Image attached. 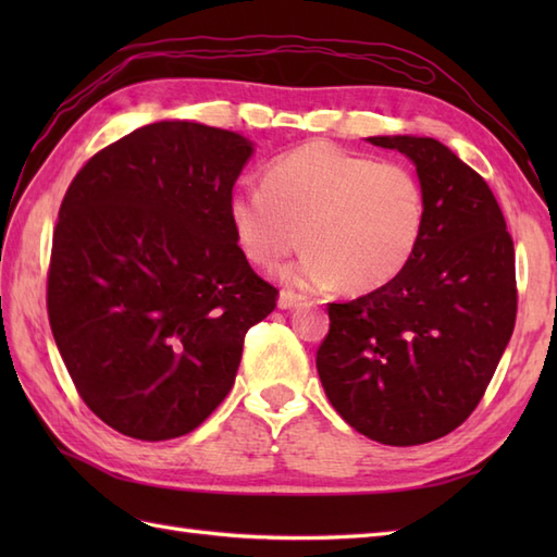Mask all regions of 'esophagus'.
Instances as JSON below:
<instances>
[{
  "label": "esophagus",
  "instance_id": "obj_1",
  "mask_svg": "<svg viewBox=\"0 0 557 557\" xmlns=\"http://www.w3.org/2000/svg\"><path fill=\"white\" fill-rule=\"evenodd\" d=\"M301 301H304V297L301 294H297V292H292V289H285L280 294V301H277V306L280 309H297V306H301Z\"/></svg>",
  "mask_w": 557,
  "mask_h": 557
}]
</instances>
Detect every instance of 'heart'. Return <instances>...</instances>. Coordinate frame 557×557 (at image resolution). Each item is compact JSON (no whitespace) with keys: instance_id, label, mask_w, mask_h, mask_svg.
I'll use <instances>...</instances> for the list:
<instances>
[{"instance_id":"1","label":"heart","mask_w":557,"mask_h":557,"mask_svg":"<svg viewBox=\"0 0 557 557\" xmlns=\"http://www.w3.org/2000/svg\"><path fill=\"white\" fill-rule=\"evenodd\" d=\"M425 188L401 162H377L327 140L294 148L268 164L263 186H239L227 220L242 253L272 270L304 236L309 246L282 277L294 287L373 292L417 253L425 230Z\"/></svg>"}]
</instances>
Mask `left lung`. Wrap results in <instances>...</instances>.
I'll use <instances>...</instances> for the list:
<instances>
[{
  "instance_id": "left-lung-1",
  "label": "left lung",
  "mask_w": 557,
  "mask_h": 557,
  "mask_svg": "<svg viewBox=\"0 0 557 557\" xmlns=\"http://www.w3.org/2000/svg\"><path fill=\"white\" fill-rule=\"evenodd\" d=\"M369 140L417 164L425 230L393 282L327 304L315 366L354 431L407 447L453 433L486 393L515 330V244L486 180L441 140Z\"/></svg>"
}]
</instances>
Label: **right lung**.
Returning <instances> with one entry per match:
<instances>
[{"label":"right lung","mask_w":557,"mask_h":557,"mask_svg":"<svg viewBox=\"0 0 557 557\" xmlns=\"http://www.w3.org/2000/svg\"><path fill=\"white\" fill-rule=\"evenodd\" d=\"M251 144L156 122L98 150L52 234L47 315L81 399L110 429L170 441L227 397L277 289L248 265L227 200Z\"/></svg>","instance_id":"right-lung-1"}]
</instances>
